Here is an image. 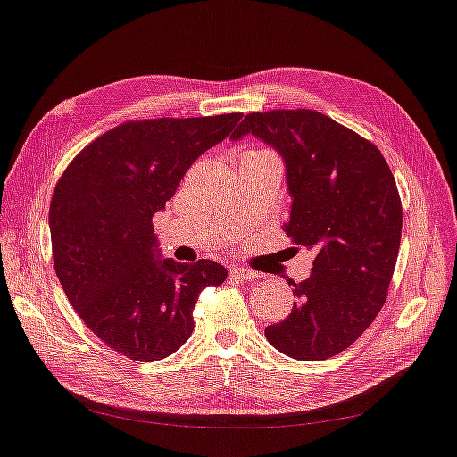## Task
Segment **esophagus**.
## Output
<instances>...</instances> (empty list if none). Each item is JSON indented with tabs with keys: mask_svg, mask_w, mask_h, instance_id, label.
I'll return each mask as SVG.
<instances>
[{
	"mask_svg": "<svg viewBox=\"0 0 457 457\" xmlns=\"http://www.w3.org/2000/svg\"><path fill=\"white\" fill-rule=\"evenodd\" d=\"M229 279L234 281H252V279H257V273L249 271V270H244V267H229Z\"/></svg>",
	"mask_w": 457,
	"mask_h": 457,
	"instance_id": "34e87169",
	"label": "esophagus"
}]
</instances>
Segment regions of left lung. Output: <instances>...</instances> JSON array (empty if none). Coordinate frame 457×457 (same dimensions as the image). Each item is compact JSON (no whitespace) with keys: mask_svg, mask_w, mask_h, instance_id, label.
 Masks as SVG:
<instances>
[{"mask_svg":"<svg viewBox=\"0 0 457 457\" xmlns=\"http://www.w3.org/2000/svg\"><path fill=\"white\" fill-rule=\"evenodd\" d=\"M245 134L279 152L293 200L285 231L315 253L309 279L293 283L289 317L265 337L291 359H330L386 301L402 234L395 176L372 142L317 111L252 112L231 140Z\"/></svg>","mask_w":457,"mask_h":457,"instance_id":"8db88e82","label":"left lung"}]
</instances>
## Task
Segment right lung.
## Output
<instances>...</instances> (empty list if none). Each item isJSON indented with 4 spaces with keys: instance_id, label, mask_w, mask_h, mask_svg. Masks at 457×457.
<instances>
[{
    "instance_id": "obj_1",
    "label": "right lung",
    "mask_w": 457,
    "mask_h": 457,
    "mask_svg": "<svg viewBox=\"0 0 457 457\" xmlns=\"http://www.w3.org/2000/svg\"><path fill=\"white\" fill-rule=\"evenodd\" d=\"M239 119L124 122L80 150L59 178L49 208L59 283L83 323L130 361L176 353L194 330L200 291L226 281L228 270L212 259L162 257L152 216Z\"/></svg>"
}]
</instances>
